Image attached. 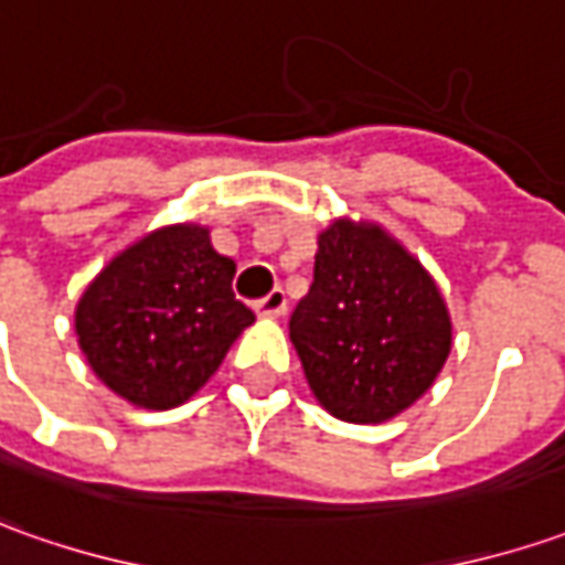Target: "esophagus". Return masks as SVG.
<instances>
[{
    "label": "esophagus",
    "instance_id": "esophagus-1",
    "mask_svg": "<svg viewBox=\"0 0 565 565\" xmlns=\"http://www.w3.org/2000/svg\"><path fill=\"white\" fill-rule=\"evenodd\" d=\"M284 309H287V297H284L281 287H275L265 300L256 302V312H259L263 319H281Z\"/></svg>",
    "mask_w": 565,
    "mask_h": 565
}]
</instances>
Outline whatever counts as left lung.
<instances>
[{"label": "left lung", "instance_id": "obj_1", "mask_svg": "<svg viewBox=\"0 0 565 565\" xmlns=\"http://www.w3.org/2000/svg\"><path fill=\"white\" fill-rule=\"evenodd\" d=\"M309 391L341 422L379 425L409 409L440 375L454 321L428 268L365 218L319 234L316 275L290 316Z\"/></svg>", "mask_w": 565, "mask_h": 565}]
</instances>
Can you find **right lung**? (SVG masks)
Segmentation results:
<instances>
[{"label":"right lung","instance_id":"1","mask_svg":"<svg viewBox=\"0 0 565 565\" xmlns=\"http://www.w3.org/2000/svg\"><path fill=\"white\" fill-rule=\"evenodd\" d=\"M234 271L196 222L156 227L115 253L74 306L96 379L140 409L186 403L256 321L234 297Z\"/></svg>","mask_w":565,"mask_h":565}]
</instances>
